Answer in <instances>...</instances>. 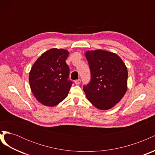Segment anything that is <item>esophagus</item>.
<instances>
[{
	"instance_id": "34e87169",
	"label": "esophagus",
	"mask_w": 155,
	"mask_h": 155,
	"mask_svg": "<svg viewBox=\"0 0 155 155\" xmlns=\"http://www.w3.org/2000/svg\"><path fill=\"white\" fill-rule=\"evenodd\" d=\"M74 83H75V84H76V85H79V84H80V83H81V79H76V80H75V81H74Z\"/></svg>"
}]
</instances>
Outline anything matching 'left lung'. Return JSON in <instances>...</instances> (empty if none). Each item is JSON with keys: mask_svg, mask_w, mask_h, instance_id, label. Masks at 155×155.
<instances>
[{"mask_svg": "<svg viewBox=\"0 0 155 155\" xmlns=\"http://www.w3.org/2000/svg\"><path fill=\"white\" fill-rule=\"evenodd\" d=\"M91 79L83 86L88 100L100 110L114 107L127 89V69L119 56L110 51L96 50L85 53Z\"/></svg>", "mask_w": 155, "mask_h": 155, "instance_id": "8db88e82", "label": "left lung"}]
</instances>
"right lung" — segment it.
I'll return each mask as SVG.
<instances>
[{"label": "right lung", "mask_w": 155, "mask_h": 155, "mask_svg": "<svg viewBox=\"0 0 155 155\" xmlns=\"http://www.w3.org/2000/svg\"><path fill=\"white\" fill-rule=\"evenodd\" d=\"M69 52L51 48L33 64L29 74L31 91L41 104L54 107L68 96L72 81L68 80L70 69L66 63Z\"/></svg>", "instance_id": "right-lung-1"}]
</instances>
